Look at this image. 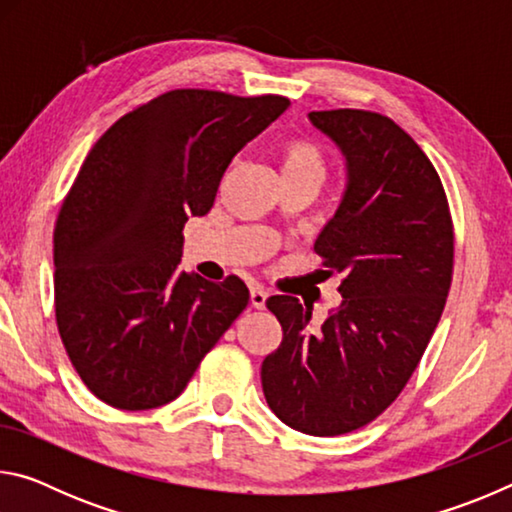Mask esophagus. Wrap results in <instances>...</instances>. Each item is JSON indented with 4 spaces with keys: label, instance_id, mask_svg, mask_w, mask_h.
<instances>
[{
    "label": "esophagus",
    "instance_id": "esophagus-1",
    "mask_svg": "<svg viewBox=\"0 0 512 512\" xmlns=\"http://www.w3.org/2000/svg\"><path fill=\"white\" fill-rule=\"evenodd\" d=\"M266 298H268V293L264 291V287H259V284H255V287H250V305H253L255 309H264L266 307Z\"/></svg>",
    "mask_w": 512,
    "mask_h": 512
}]
</instances>
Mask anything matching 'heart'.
<instances>
[{
	"instance_id": "b5f03b06",
	"label": "heart",
	"mask_w": 512,
	"mask_h": 512,
	"mask_svg": "<svg viewBox=\"0 0 512 512\" xmlns=\"http://www.w3.org/2000/svg\"><path fill=\"white\" fill-rule=\"evenodd\" d=\"M277 162H280L282 180H311L323 183L325 178V153L309 137H287L277 144Z\"/></svg>"
}]
</instances>
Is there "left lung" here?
<instances>
[{
  "label": "left lung",
  "instance_id": "1",
  "mask_svg": "<svg viewBox=\"0 0 512 512\" xmlns=\"http://www.w3.org/2000/svg\"><path fill=\"white\" fill-rule=\"evenodd\" d=\"M339 146L348 185L316 239L341 307L320 329L293 296L266 307L282 343L262 363L271 411L309 436H341L384 413L418 368L445 309L454 225L438 171L409 133L370 110L309 112Z\"/></svg>",
  "mask_w": 512,
  "mask_h": 512
}]
</instances>
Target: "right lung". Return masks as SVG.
Wrapping results in <instances>:
<instances>
[{
  "label": "right lung",
  "instance_id": "add662e5",
  "mask_svg": "<svg viewBox=\"0 0 512 512\" xmlns=\"http://www.w3.org/2000/svg\"><path fill=\"white\" fill-rule=\"evenodd\" d=\"M287 97L171 90L119 117L85 158L54 230L56 323L83 384L158 409L248 305L237 275L178 273L189 216L212 210L232 158Z\"/></svg>",
  "mask_w": 512,
  "mask_h": 512
}]
</instances>
